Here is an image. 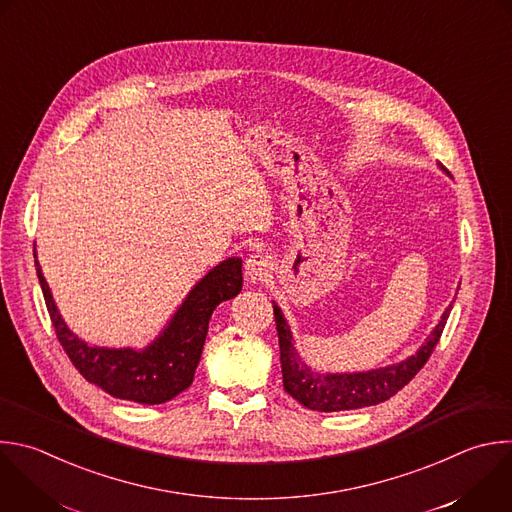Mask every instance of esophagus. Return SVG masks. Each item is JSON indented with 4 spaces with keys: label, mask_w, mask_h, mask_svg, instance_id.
<instances>
[{
    "label": "esophagus",
    "mask_w": 512,
    "mask_h": 512,
    "mask_svg": "<svg viewBox=\"0 0 512 512\" xmlns=\"http://www.w3.org/2000/svg\"><path fill=\"white\" fill-rule=\"evenodd\" d=\"M273 269V263L267 255L263 253H255L251 255L247 261H245V277L249 283H255V281H263Z\"/></svg>",
    "instance_id": "34e87169"
}]
</instances>
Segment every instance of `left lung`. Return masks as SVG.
I'll use <instances>...</instances> for the list:
<instances>
[{"label": "left lung", "mask_w": 512, "mask_h": 512, "mask_svg": "<svg viewBox=\"0 0 512 512\" xmlns=\"http://www.w3.org/2000/svg\"><path fill=\"white\" fill-rule=\"evenodd\" d=\"M450 309L452 305L446 307L438 325L426 337V342L420 346V350L400 364H392V366L370 370V372L319 374V372H313L299 358L293 346V335L287 325V319L283 317L279 305L273 301L275 325L279 335V352H281L283 388L299 404L317 412L358 410V408L386 402L394 394H398L424 368L436 344L440 342V335L450 315Z\"/></svg>", "instance_id": "1"}]
</instances>
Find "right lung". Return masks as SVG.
Masks as SVG:
<instances>
[{
    "label": "right lung",
    "mask_w": 512,
    "mask_h": 512,
    "mask_svg": "<svg viewBox=\"0 0 512 512\" xmlns=\"http://www.w3.org/2000/svg\"><path fill=\"white\" fill-rule=\"evenodd\" d=\"M34 257L50 319L74 368L106 394L138 404L168 402L193 384L213 311L243 287L241 259L229 257L191 289L173 319L144 350L100 348L88 346L68 329L44 279L38 255L34 253Z\"/></svg>",
    "instance_id": "right-lung-1"
}]
</instances>
